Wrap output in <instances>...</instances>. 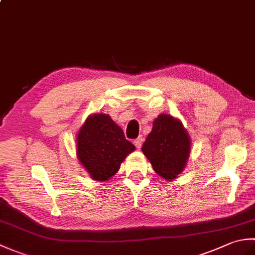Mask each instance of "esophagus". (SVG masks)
Returning <instances> with one entry per match:
<instances>
[{"instance_id": "esophagus-1", "label": "esophagus", "mask_w": 255, "mask_h": 255, "mask_svg": "<svg viewBox=\"0 0 255 255\" xmlns=\"http://www.w3.org/2000/svg\"><path fill=\"white\" fill-rule=\"evenodd\" d=\"M142 142H143V138H142V136H140V137H138L136 140H134L133 141V143H134V145H136V148H138V149H140L141 148V145H142Z\"/></svg>"}]
</instances>
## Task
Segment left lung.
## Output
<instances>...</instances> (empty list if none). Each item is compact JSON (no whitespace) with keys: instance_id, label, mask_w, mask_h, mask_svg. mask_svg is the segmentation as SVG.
Segmentation results:
<instances>
[{"instance_id":"1","label":"left lung","mask_w":255,"mask_h":255,"mask_svg":"<svg viewBox=\"0 0 255 255\" xmlns=\"http://www.w3.org/2000/svg\"><path fill=\"white\" fill-rule=\"evenodd\" d=\"M141 150L160 176L172 180L186 165L191 141L178 119L161 114L154 119L152 130L148 134Z\"/></svg>"}]
</instances>
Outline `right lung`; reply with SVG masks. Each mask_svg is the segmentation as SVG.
<instances>
[{
    "mask_svg": "<svg viewBox=\"0 0 255 255\" xmlns=\"http://www.w3.org/2000/svg\"><path fill=\"white\" fill-rule=\"evenodd\" d=\"M77 143L78 158L95 181H107L115 175L125 158L134 150L122 128L104 114L86 119Z\"/></svg>",
    "mask_w": 255,
    "mask_h": 255,
    "instance_id": "1",
    "label": "right lung"
}]
</instances>
